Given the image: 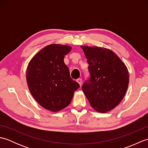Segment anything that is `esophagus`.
<instances>
[{"mask_svg": "<svg viewBox=\"0 0 148 148\" xmlns=\"http://www.w3.org/2000/svg\"><path fill=\"white\" fill-rule=\"evenodd\" d=\"M76 81H77V82L78 83H79V84L80 86L81 85V83H82V79H81V78H79V79H77L76 80Z\"/></svg>", "mask_w": 148, "mask_h": 148, "instance_id": "obj_1", "label": "esophagus"}]
</instances>
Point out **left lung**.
I'll return each instance as SVG.
<instances>
[{"label": "left lung", "instance_id": "obj_1", "mask_svg": "<svg viewBox=\"0 0 148 148\" xmlns=\"http://www.w3.org/2000/svg\"><path fill=\"white\" fill-rule=\"evenodd\" d=\"M88 64L90 77L82 90L91 106L99 112L110 111L126 93L129 74L126 65L109 49L81 46Z\"/></svg>", "mask_w": 148, "mask_h": 148}]
</instances>
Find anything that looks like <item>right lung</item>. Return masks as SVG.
I'll return each instance as SVG.
<instances>
[{
  "instance_id": "obj_1",
  "label": "right lung",
  "mask_w": 148,
  "mask_h": 148,
  "mask_svg": "<svg viewBox=\"0 0 148 148\" xmlns=\"http://www.w3.org/2000/svg\"><path fill=\"white\" fill-rule=\"evenodd\" d=\"M72 48L53 44L39 51L29 62L26 72L28 87L42 108L53 112L68 106L79 84L70 76L65 55Z\"/></svg>"
}]
</instances>
